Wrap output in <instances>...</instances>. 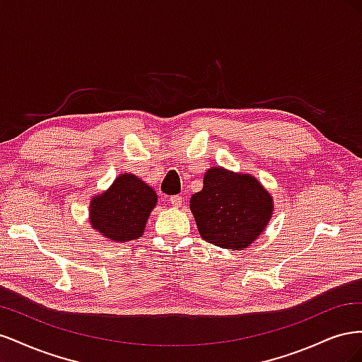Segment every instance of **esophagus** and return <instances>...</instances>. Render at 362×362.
I'll list each match as a JSON object with an SVG mask.
<instances>
[{"label": "esophagus", "mask_w": 362, "mask_h": 362, "mask_svg": "<svg viewBox=\"0 0 362 362\" xmlns=\"http://www.w3.org/2000/svg\"><path fill=\"white\" fill-rule=\"evenodd\" d=\"M170 204L173 205V206H181L182 204H184V198H182V196H180V194H177V196H172V198H170Z\"/></svg>", "instance_id": "esophagus-1"}]
</instances>
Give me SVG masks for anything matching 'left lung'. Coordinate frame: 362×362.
<instances>
[{"label":"left lung","instance_id":"8db88e82","mask_svg":"<svg viewBox=\"0 0 362 362\" xmlns=\"http://www.w3.org/2000/svg\"><path fill=\"white\" fill-rule=\"evenodd\" d=\"M190 210L205 242L243 250L264 231L275 206L254 175L214 166L205 172L202 190L192 196Z\"/></svg>","mask_w":362,"mask_h":362}]
</instances>
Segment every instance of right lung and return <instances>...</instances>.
Masks as SVG:
<instances>
[{
  "instance_id": "right-lung-1",
  "label": "right lung",
  "mask_w": 362,
  "mask_h": 362,
  "mask_svg": "<svg viewBox=\"0 0 362 362\" xmlns=\"http://www.w3.org/2000/svg\"><path fill=\"white\" fill-rule=\"evenodd\" d=\"M157 193L133 173H120L107 190L95 194L89 205V222L95 231L115 243L144 235Z\"/></svg>"
}]
</instances>
